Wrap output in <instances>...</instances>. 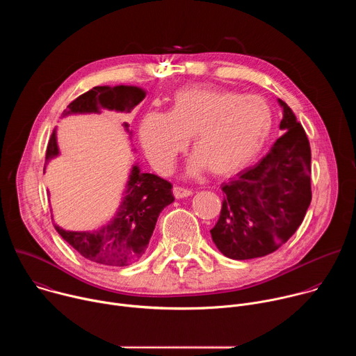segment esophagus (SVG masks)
<instances>
[{
  "label": "esophagus",
  "mask_w": 356,
  "mask_h": 356,
  "mask_svg": "<svg viewBox=\"0 0 356 356\" xmlns=\"http://www.w3.org/2000/svg\"><path fill=\"white\" fill-rule=\"evenodd\" d=\"M173 194L176 198H184V197H188L193 194L191 190L188 188H184V187H180V186H176L173 187Z\"/></svg>",
  "instance_id": "1"
}]
</instances>
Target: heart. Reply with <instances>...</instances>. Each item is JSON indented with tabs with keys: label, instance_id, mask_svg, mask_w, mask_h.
<instances>
[{
	"label": "heart",
	"instance_id": "b5f03b06",
	"mask_svg": "<svg viewBox=\"0 0 356 356\" xmlns=\"http://www.w3.org/2000/svg\"><path fill=\"white\" fill-rule=\"evenodd\" d=\"M272 127V110L258 95L191 87L175 94L168 114H145L139 139L149 162L161 173L173 169L191 139L194 156L188 173L209 169L213 175L228 176L259 155Z\"/></svg>",
	"mask_w": 356,
	"mask_h": 356
}]
</instances>
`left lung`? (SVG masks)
I'll use <instances>...</instances> for the list:
<instances>
[{
  "label": "left lung",
  "instance_id": "left-lung-1",
  "mask_svg": "<svg viewBox=\"0 0 356 356\" xmlns=\"http://www.w3.org/2000/svg\"><path fill=\"white\" fill-rule=\"evenodd\" d=\"M277 103L283 108L284 134L261 162L221 184L222 209L210 232L229 259L275 252L297 231L310 207V143L291 108L280 98Z\"/></svg>",
  "mask_w": 356,
  "mask_h": 356
}]
</instances>
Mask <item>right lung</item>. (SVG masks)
Masks as SVG:
<instances>
[{"mask_svg": "<svg viewBox=\"0 0 356 356\" xmlns=\"http://www.w3.org/2000/svg\"><path fill=\"white\" fill-rule=\"evenodd\" d=\"M145 97L146 91L136 86H97L72 101L63 117L97 114L99 110L131 113ZM122 125L132 135L129 125L127 122ZM59 154L55 128L46 149V165ZM173 201L172 184L168 180L152 173H142L139 165L135 163L117 213L106 225L92 231H67L58 224L55 228L86 259L108 266H127L143 257L159 214Z\"/></svg>", "mask_w": 356, "mask_h": 356, "instance_id": "add662e5", "label": "right lung"}]
</instances>
